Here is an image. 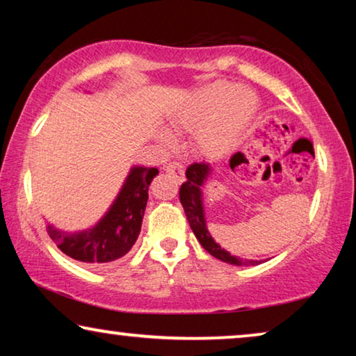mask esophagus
<instances>
[{
    "label": "esophagus",
    "mask_w": 356,
    "mask_h": 356,
    "mask_svg": "<svg viewBox=\"0 0 356 356\" xmlns=\"http://www.w3.org/2000/svg\"><path fill=\"white\" fill-rule=\"evenodd\" d=\"M165 170H167V173L172 175L173 178H177L178 181H184V167L179 162H170L167 167H165Z\"/></svg>",
    "instance_id": "1"
}]
</instances>
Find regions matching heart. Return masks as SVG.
Instances as JSON below:
<instances>
[{"label":"heart","instance_id":"1","mask_svg":"<svg viewBox=\"0 0 356 356\" xmlns=\"http://www.w3.org/2000/svg\"><path fill=\"white\" fill-rule=\"evenodd\" d=\"M257 111L256 95L243 87L216 81L194 90L175 111L170 124L178 133H196L206 157H222L240 144Z\"/></svg>","mask_w":356,"mask_h":356}]
</instances>
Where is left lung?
<instances>
[{"label": "left lung", "instance_id": "1", "mask_svg": "<svg viewBox=\"0 0 356 356\" xmlns=\"http://www.w3.org/2000/svg\"><path fill=\"white\" fill-rule=\"evenodd\" d=\"M235 155H233V157H235ZM209 173H211V167H209L206 162L193 163L186 168V181H184L181 184V188H179V201H181L184 213H186L189 227H191V230L194 232V235H196L204 250H206L209 254L217 257V259L228 262V264H233V266L261 264V261L241 259V257L232 256L228 251L222 250V248L212 240L211 233L207 232L206 218H204L201 186L207 179Z\"/></svg>", "mask_w": 356, "mask_h": 356}]
</instances>
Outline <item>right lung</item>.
<instances>
[{"instance_id": "obj_1", "label": "right lung", "mask_w": 356, "mask_h": 356, "mask_svg": "<svg viewBox=\"0 0 356 356\" xmlns=\"http://www.w3.org/2000/svg\"><path fill=\"white\" fill-rule=\"evenodd\" d=\"M157 175V168H131L113 206L94 228L79 233H65L48 225V235L66 256L76 261L104 266L120 259L138 240L147 206L150 181Z\"/></svg>"}]
</instances>
